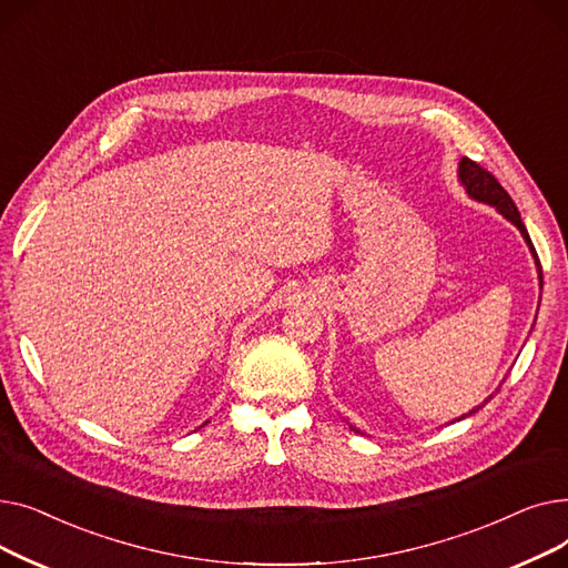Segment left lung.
Listing matches in <instances>:
<instances>
[{"label":"left lung","instance_id":"obj_1","mask_svg":"<svg viewBox=\"0 0 568 568\" xmlns=\"http://www.w3.org/2000/svg\"><path fill=\"white\" fill-rule=\"evenodd\" d=\"M458 176H460V184L465 186V191H467L469 197L495 206L504 219H509V221L520 230V234L525 236V242H527V246H529V251H531V255H534L536 268H539V283H541V287H544V274H541L539 255H536V251H534V246H531V239H529V234H527V230H525V223L520 221V212H518L516 202L511 200V195L501 189V184L497 182V179H495L488 170H484L479 163H474V161H469V159H463V161H460ZM488 400H490V398H488ZM488 400H486V403H488ZM479 407H484V405H479ZM479 407L469 409V414H463L460 419H465V416H471L474 412H479ZM460 419H458V422H460Z\"/></svg>","mask_w":568,"mask_h":568}]
</instances>
